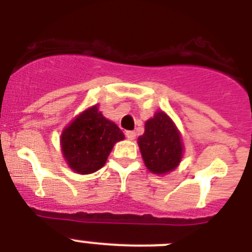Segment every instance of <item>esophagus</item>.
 <instances>
[{
    "mask_svg": "<svg viewBox=\"0 0 252 252\" xmlns=\"http://www.w3.org/2000/svg\"><path fill=\"white\" fill-rule=\"evenodd\" d=\"M125 135H126L128 140H133L136 137V133L133 132V131H125Z\"/></svg>",
    "mask_w": 252,
    "mask_h": 252,
    "instance_id": "obj_1",
    "label": "esophagus"
}]
</instances>
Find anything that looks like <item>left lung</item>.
I'll list each match as a JSON object with an SVG mask.
<instances>
[{
  "label": "left lung",
  "mask_w": 252,
  "mask_h": 252,
  "mask_svg": "<svg viewBox=\"0 0 252 252\" xmlns=\"http://www.w3.org/2000/svg\"><path fill=\"white\" fill-rule=\"evenodd\" d=\"M146 168L161 175L174 170L183 158L182 137L174 122L159 111L145 124V132L137 139Z\"/></svg>",
  "instance_id": "1"
}]
</instances>
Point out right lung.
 Returning a JSON list of instances; mask_svg holds the SVG:
<instances>
[{
    "mask_svg": "<svg viewBox=\"0 0 252 252\" xmlns=\"http://www.w3.org/2000/svg\"><path fill=\"white\" fill-rule=\"evenodd\" d=\"M124 139L119 126L103 117L95 104L64 128L60 144L69 168L79 174H91L104 165L113 145Z\"/></svg>",
    "mask_w": 252,
    "mask_h": 252,
    "instance_id": "1",
    "label": "right lung"
}]
</instances>
